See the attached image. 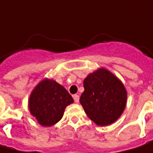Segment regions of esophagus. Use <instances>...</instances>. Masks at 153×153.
<instances>
[{
    "instance_id": "1",
    "label": "esophagus",
    "mask_w": 153,
    "mask_h": 153,
    "mask_svg": "<svg viewBox=\"0 0 153 153\" xmlns=\"http://www.w3.org/2000/svg\"><path fill=\"white\" fill-rule=\"evenodd\" d=\"M73 97H74V100L75 103H79V95L75 94V95L73 96Z\"/></svg>"
}]
</instances>
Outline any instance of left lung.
Segmentation results:
<instances>
[{
  "mask_svg": "<svg viewBox=\"0 0 153 153\" xmlns=\"http://www.w3.org/2000/svg\"><path fill=\"white\" fill-rule=\"evenodd\" d=\"M80 103L87 116L99 126L111 124L121 116L127 103L122 82L108 70L101 68L84 80Z\"/></svg>",
  "mask_w": 153,
  "mask_h": 153,
  "instance_id": "obj_1",
  "label": "left lung"
}]
</instances>
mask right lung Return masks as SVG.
<instances>
[{
	"label": "right lung",
	"mask_w": 153,
	"mask_h": 153,
	"mask_svg": "<svg viewBox=\"0 0 153 153\" xmlns=\"http://www.w3.org/2000/svg\"><path fill=\"white\" fill-rule=\"evenodd\" d=\"M73 102L72 96L62 85L54 80L43 79L31 92L29 108L42 126L50 127L62 119L65 108Z\"/></svg>",
	"instance_id": "add662e5"
}]
</instances>
